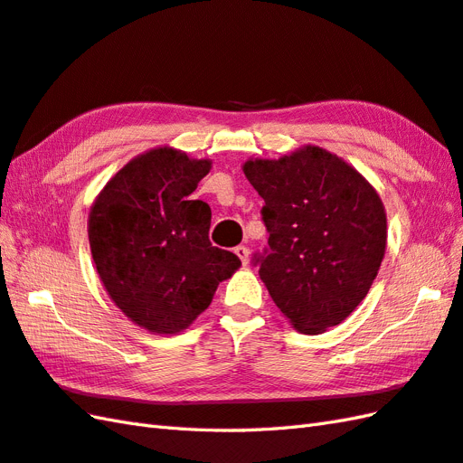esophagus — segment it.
I'll use <instances>...</instances> for the list:
<instances>
[{
    "label": "esophagus",
    "instance_id": "obj_1",
    "mask_svg": "<svg viewBox=\"0 0 463 463\" xmlns=\"http://www.w3.org/2000/svg\"><path fill=\"white\" fill-rule=\"evenodd\" d=\"M249 246H246V244H239V246H236V249H234V254L236 256H239L241 258V262L246 266V264H249Z\"/></svg>",
    "mask_w": 463,
    "mask_h": 463
}]
</instances>
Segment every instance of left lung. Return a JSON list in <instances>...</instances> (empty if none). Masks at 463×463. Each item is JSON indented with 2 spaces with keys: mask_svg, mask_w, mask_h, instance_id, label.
<instances>
[{
  "mask_svg": "<svg viewBox=\"0 0 463 463\" xmlns=\"http://www.w3.org/2000/svg\"><path fill=\"white\" fill-rule=\"evenodd\" d=\"M264 199L268 252L258 258L268 294L299 333L317 335L357 307L386 250L377 189L345 159L302 146L278 159L242 164Z\"/></svg>",
  "mask_w": 463,
  "mask_h": 463,
  "instance_id": "left-lung-1",
  "label": "left lung"
}]
</instances>
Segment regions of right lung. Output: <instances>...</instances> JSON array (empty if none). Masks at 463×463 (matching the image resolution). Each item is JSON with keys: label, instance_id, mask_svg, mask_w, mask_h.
Segmentation results:
<instances>
[{"label": "right lung", "instance_id": "right-lung-1", "mask_svg": "<svg viewBox=\"0 0 463 463\" xmlns=\"http://www.w3.org/2000/svg\"><path fill=\"white\" fill-rule=\"evenodd\" d=\"M209 171L211 159L159 146L128 161L90 207L89 242L106 294L156 335L187 329L241 268L239 256L211 244L207 203L189 199Z\"/></svg>", "mask_w": 463, "mask_h": 463}]
</instances>
